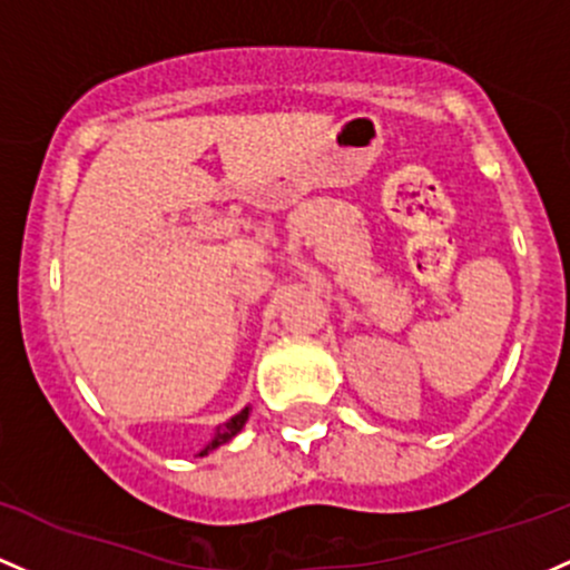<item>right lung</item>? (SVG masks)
Instances as JSON below:
<instances>
[{"label": "right lung", "instance_id": "add662e5", "mask_svg": "<svg viewBox=\"0 0 570 570\" xmlns=\"http://www.w3.org/2000/svg\"><path fill=\"white\" fill-rule=\"evenodd\" d=\"M248 414H252V405H246V409L237 411V414H235L233 419H227V422H224V424H218V428L214 430V438H210V441L205 443L203 449H199L197 458H205V454H210V452H214V449L224 446V443L233 441V438H235L237 433H240L243 428H246Z\"/></svg>", "mask_w": 570, "mask_h": 570}]
</instances>
